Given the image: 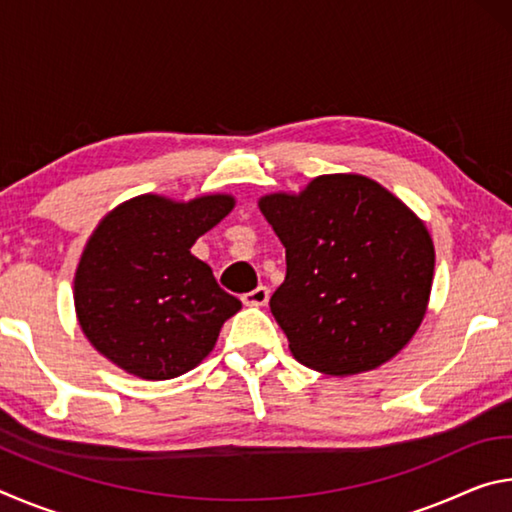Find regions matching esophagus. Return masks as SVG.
<instances>
[{
  "mask_svg": "<svg viewBox=\"0 0 512 512\" xmlns=\"http://www.w3.org/2000/svg\"><path fill=\"white\" fill-rule=\"evenodd\" d=\"M268 296H271V291H268L266 287H257L253 291L244 293L241 300H244V305H248V307H264L268 302Z\"/></svg>",
  "mask_w": 512,
  "mask_h": 512,
  "instance_id": "34e87169",
  "label": "esophagus"
}]
</instances>
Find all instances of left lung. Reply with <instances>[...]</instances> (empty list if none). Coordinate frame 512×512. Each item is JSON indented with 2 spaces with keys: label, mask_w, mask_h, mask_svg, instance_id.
I'll list each match as a JSON object with an SVG mask.
<instances>
[{
  "label": "left lung",
  "mask_w": 512,
  "mask_h": 512,
  "mask_svg": "<svg viewBox=\"0 0 512 512\" xmlns=\"http://www.w3.org/2000/svg\"><path fill=\"white\" fill-rule=\"evenodd\" d=\"M259 210L287 248L271 298L302 366L343 377L375 370L418 332L433 282V241L400 198L357 173L318 176Z\"/></svg>",
  "instance_id": "obj_1"
}]
</instances>
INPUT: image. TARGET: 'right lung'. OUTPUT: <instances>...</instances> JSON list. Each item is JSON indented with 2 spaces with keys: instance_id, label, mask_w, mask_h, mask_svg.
<instances>
[{
  "instance_id": "1",
  "label": "right lung",
  "mask_w": 512,
  "mask_h": 512,
  "mask_svg": "<svg viewBox=\"0 0 512 512\" xmlns=\"http://www.w3.org/2000/svg\"><path fill=\"white\" fill-rule=\"evenodd\" d=\"M232 207L228 194L189 203L144 194L103 216L74 275L76 318L103 357L135 377L162 381L212 352L241 302L216 284L192 246Z\"/></svg>"
}]
</instances>
